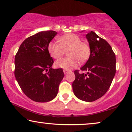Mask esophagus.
<instances>
[{
    "mask_svg": "<svg viewBox=\"0 0 132 132\" xmlns=\"http://www.w3.org/2000/svg\"><path fill=\"white\" fill-rule=\"evenodd\" d=\"M63 71H64V74H67V73L68 72V70H64Z\"/></svg>",
    "mask_w": 132,
    "mask_h": 132,
    "instance_id": "34e87169",
    "label": "esophagus"
}]
</instances>
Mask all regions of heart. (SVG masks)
<instances>
[{"instance_id":"obj_1","label":"heart","mask_w":132,"mask_h":132,"mask_svg":"<svg viewBox=\"0 0 132 132\" xmlns=\"http://www.w3.org/2000/svg\"><path fill=\"white\" fill-rule=\"evenodd\" d=\"M59 42L52 41L48 45V51L51 56L55 59L61 57L68 51L69 57L56 61L55 65L56 67L69 70L76 67L78 61L82 63L88 59L90 55V46L87 42L81 41V39L74 34H68L61 36Z\"/></svg>"}]
</instances>
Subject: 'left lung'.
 <instances>
[{
    "label": "left lung",
    "mask_w": 132,
    "mask_h": 132,
    "mask_svg": "<svg viewBox=\"0 0 132 132\" xmlns=\"http://www.w3.org/2000/svg\"><path fill=\"white\" fill-rule=\"evenodd\" d=\"M86 38L90 46V57L80 70L74 71L76 79L72 86L77 98L92 102L104 96L110 88L116 71V59L110 44L95 32H89Z\"/></svg>",
    "instance_id": "obj_1"
}]
</instances>
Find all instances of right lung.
<instances>
[{"label": "right lung", "instance_id": "right-lung-1", "mask_svg": "<svg viewBox=\"0 0 132 132\" xmlns=\"http://www.w3.org/2000/svg\"><path fill=\"white\" fill-rule=\"evenodd\" d=\"M56 34L46 31L29 36L15 55V78L24 94L36 102L53 100L64 76L62 68H52L54 60L48 51V45Z\"/></svg>", "mask_w": 132, "mask_h": 132}]
</instances>
